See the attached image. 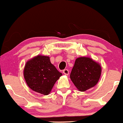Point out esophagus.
Here are the masks:
<instances>
[{
  "label": "esophagus",
  "mask_w": 123,
  "mask_h": 123,
  "mask_svg": "<svg viewBox=\"0 0 123 123\" xmlns=\"http://www.w3.org/2000/svg\"><path fill=\"white\" fill-rule=\"evenodd\" d=\"M63 74L65 75H69V70L68 69H64L63 71Z\"/></svg>",
  "instance_id": "obj_1"
}]
</instances>
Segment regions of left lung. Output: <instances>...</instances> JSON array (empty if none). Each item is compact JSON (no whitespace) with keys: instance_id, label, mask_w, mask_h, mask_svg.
<instances>
[{"instance_id":"obj_1","label":"left lung","mask_w":123,"mask_h":123,"mask_svg":"<svg viewBox=\"0 0 123 123\" xmlns=\"http://www.w3.org/2000/svg\"><path fill=\"white\" fill-rule=\"evenodd\" d=\"M101 73L98 63L89 57H79L75 62L70 78L76 87L84 92L97 85Z\"/></svg>"}]
</instances>
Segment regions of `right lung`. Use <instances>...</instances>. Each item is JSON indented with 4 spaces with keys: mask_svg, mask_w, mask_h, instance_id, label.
<instances>
[{
    "mask_svg": "<svg viewBox=\"0 0 123 123\" xmlns=\"http://www.w3.org/2000/svg\"><path fill=\"white\" fill-rule=\"evenodd\" d=\"M62 75L48 56L34 57L28 61L24 68V78L28 86L32 91L45 95L50 93Z\"/></svg>",
    "mask_w": 123,
    "mask_h": 123,
    "instance_id": "add662e5",
    "label": "right lung"
}]
</instances>
